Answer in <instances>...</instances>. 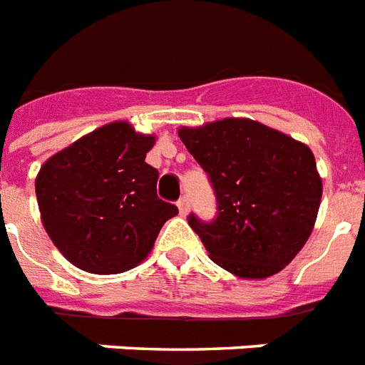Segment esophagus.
Listing matches in <instances>:
<instances>
[{"label": "esophagus", "instance_id": "esophagus-1", "mask_svg": "<svg viewBox=\"0 0 365 365\" xmlns=\"http://www.w3.org/2000/svg\"><path fill=\"white\" fill-rule=\"evenodd\" d=\"M177 207H179V212L182 215V217H186L188 215V209H190V203H188V197L182 196L179 201H177Z\"/></svg>", "mask_w": 365, "mask_h": 365}]
</instances>
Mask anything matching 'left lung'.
<instances>
[{
    "instance_id": "left-lung-1",
    "label": "left lung",
    "mask_w": 365,
    "mask_h": 365,
    "mask_svg": "<svg viewBox=\"0 0 365 365\" xmlns=\"http://www.w3.org/2000/svg\"><path fill=\"white\" fill-rule=\"evenodd\" d=\"M180 141L203 168L217 217L190 228L211 260L241 279H265L294 260L313 232L322 179L311 148L249 118L180 128Z\"/></svg>"
}]
</instances>
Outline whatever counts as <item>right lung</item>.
Returning a JSON list of instances; mask_svg holds the SVG:
<instances>
[{"label":"right lung","mask_w":365,"mask_h":365,"mask_svg":"<svg viewBox=\"0 0 365 365\" xmlns=\"http://www.w3.org/2000/svg\"><path fill=\"white\" fill-rule=\"evenodd\" d=\"M153 135L113 122L54 154L35 179L41 220L73 265L98 275L135 267L179 209L156 194Z\"/></svg>","instance_id":"1"}]
</instances>
